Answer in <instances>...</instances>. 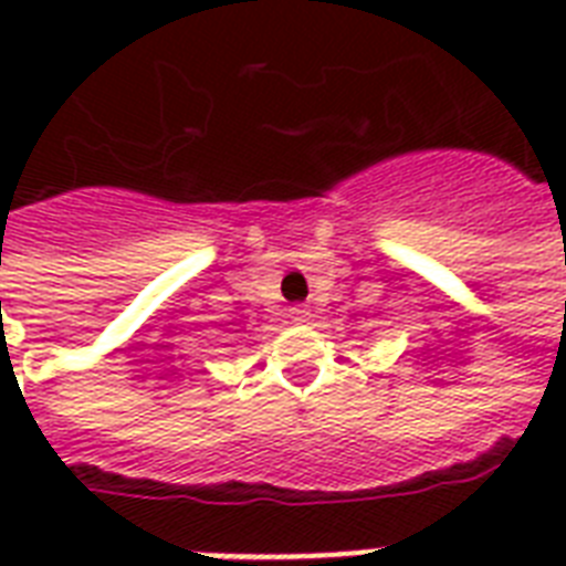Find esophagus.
I'll list each match as a JSON object with an SVG mask.
<instances>
[{
	"mask_svg": "<svg viewBox=\"0 0 566 566\" xmlns=\"http://www.w3.org/2000/svg\"><path fill=\"white\" fill-rule=\"evenodd\" d=\"M291 319H293V323H308V311H305V308H291Z\"/></svg>",
	"mask_w": 566,
	"mask_h": 566,
	"instance_id": "obj_1",
	"label": "esophagus"
}]
</instances>
